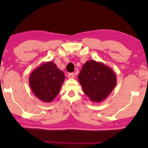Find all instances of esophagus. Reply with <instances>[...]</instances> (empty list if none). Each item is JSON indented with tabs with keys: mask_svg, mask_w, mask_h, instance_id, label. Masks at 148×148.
I'll return each instance as SVG.
<instances>
[{
	"mask_svg": "<svg viewBox=\"0 0 148 148\" xmlns=\"http://www.w3.org/2000/svg\"><path fill=\"white\" fill-rule=\"evenodd\" d=\"M67 76H68L69 79H74V73H69V74H68V75H67Z\"/></svg>",
	"mask_w": 148,
	"mask_h": 148,
	"instance_id": "34e87169",
	"label": "esophagus"
}]
</instances>
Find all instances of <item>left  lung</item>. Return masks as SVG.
Instances as JSON below:
<instances>
[{"label":"left lung","mask_w":148,"mask_h":148,"mask_svg":"<svg viewBox=\"0 0 148 148\" xmlns=\"http://www.w3.org/2000/svg\"><path fill=\"white\" fill-rule=\"evenodd\" d=\"M78 79L85 94L97 103L106 99L117 83L116 75L111 67L92 60L83 65Z\"/></svg>","instance_id":"left-lung-1"}]
</instances>
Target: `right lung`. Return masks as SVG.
I'll use <instances>...</instances> for the list:
<instances>
[{
    "label": "right lung",
    "instance_id": "obj_1",
    "mask_svg": "<svg viewBox=\"0 0 148 148\" xmlns=\"http://www.w3.org/2000/svg\"><path fill=\"white\" fill-rule=\"evenodd\" d=\"M64 74L52 62H46L34 69L29 84L35 95L44 102H51L58 95L64 82Z\"/></svg>",
    "mask_w": 148,
    "mask_h": 148
}]
</instances>
